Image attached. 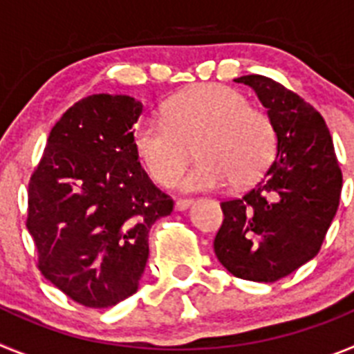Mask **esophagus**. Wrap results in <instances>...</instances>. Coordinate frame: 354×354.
<instances>
[{
  "label": "esophagus",
  "instance_id": "esophagus-1",
  "mask_svg": "<svg viewBox=\"0 0 354 354\" xmlns=\"http://www.w3.org/2000/svg\"><path fill=\"white\" fill-rule=\"evenodd\" d=\"M189 205H192V200L189 198H179L175 202V209H177V211H186Z\"/></svg>",
  "mask_w": 354,
  "mask_h": 354
}]
</instances>
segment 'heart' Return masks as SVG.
<instances>
[{
  "label": "heart",
  "mask_w": 354,
  "mask_h": 354,
  "mask_svg": "<svg viewBox=\"0 0 354 354\" xmlns=\"http://www.w3.org/2000/svg\"><path fill=\"white\" fill-rule=\"evenodd\" d=\"M133 145L150 179L161 186L175 183L196 147L200 161L180 187L211 192L255 183L273 161L277 131L270 115L252 108L243 93L209 83L170 99L162 117L140 118Z\"/></svg>",
  "instance_id": "1"
}]
</instances>
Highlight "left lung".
<instances>
[{"label": "left lung", "instance_id": "left-lung-1", "mask_svg": "<svg viewBox=\"0 0 354 354\" xmlns=\"http://www.w3.org/2000/svg\"><path fill=\"white\" fill-rule=\"evenodd\" d=\"M268 108L277 158L261 183L221 202L218 261L234 277L277 282L314 259L339 209L342 171L317 109L271 77L241 76Z\"/></svg>", "mask_w": 354, "mask_h": 354}]
</instances>
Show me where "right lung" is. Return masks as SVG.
Wrapping results in <instances>:
<instances>
[{
	"instance_id": "right-lung-1",
	"label": "right lung",
	"mask_w": 354,
	"mask_h": 354,
	"mask_svg": "<svg viewBox=\"0 0 354 354\" xmlns=\"http://www.w3.org/2000/svg\"><path fill=\"white\" fill-rule=\"evenodd\" d=\"M142 109L129 95L77 101L51 129L28 184L26 227L40 273L90 308H108L138 290L150 227L174 211L134 150Z\"/></svg>"
}]
</instances>
